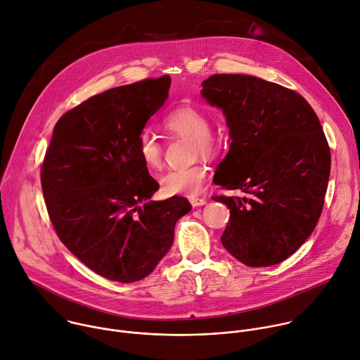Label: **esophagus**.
<instances>
[{"mask_svg":"<svg viewBox=\"0 0 360 360\" xmlns=\"http://www.w3.org/2000/svg\"><path fill=\"white\" fill-rule=\"evenodd\" d=\"M189 202L193 207H196V206H203L206 203V199L205 198H198V196H191Z\"/></svg>","mask_w":360,"mask_h":360,"instance_id":"obj_1","label":"esophagus"}]
</instances>
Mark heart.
Instances as JSON below:
<instances>
[{"instance_id": "b5f03b06", "label": "heart", "mask_w": 360, "mask_h": 360, "mask_svg": "<svg viewBox=\"0 0 360 360\" xmlns=\"http://www.w3.org/2000/svg\"><path fill=\"white\" fill-rule=\"evenodd\" d=\"M212 118L207 111L195 105H181L174 108L164 118V129L174 137L188 139L192 146L193 157H212L217 154L224 143L220 131L212 130ZM137 153L150 169H160L162 165V147L160 141L148 131L139 136ZM207 179V168L202 162L191 167L167 171L160 178L161 192L167 196L189 195L195 196L202 192Z\"/></svg>"}]
</instances>
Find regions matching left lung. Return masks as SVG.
<instances>
[{
    "mask_svg": "<svg viewBox=\"0 0 360 360\" xmlns=\"http://www.w3.org/2000/svg\"><path fill=\"white\" fill-rule=\"evenodd\" d=\"M202 86L231 139L214 182L245 193L212 196L230 209L221 245L246 266L278 264L309 237L323 207L330 151L319 118L300 93L256 76L212 75Z\"/></svg>",
    "mask_w": 360,
    "mask_h": 360,
    "instance_id": "8db88e82",
    "label": "left lung"
}]
</instances>
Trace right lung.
Masks as SVG:
<instances>
[{
	"label": "right lung",
	"mask_w": 360,
	"mask_h": 360,
	"mask_svg": "<svg viewBox=\"0 0 360 360\" xmlns=\"http://www.w3.org/2000/svg\"><path fill=\"white\" fill-rule=\"evenodd\" d=\"M171 77L108 89L66 111L41 167L52 226L68 250L112 281L147 277L171 249L186 198L150 200L158 182L137 153L148 118L168 97Z\"/></svg>",
	"instance_id": "right-lung-1"
}]
</instances>
